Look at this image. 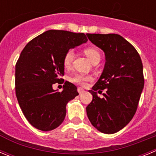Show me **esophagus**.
Instances as JSON below:
<instances>
[{"label": "esophagus", "instance_id": "esophagus-1", "mask_svg": "<svg viewBox=\"0 0 156 156\" xmlns=\"http://www.w3.org/2000/svg\"><path fill=\"white\" fill-rule=\"evenodd\" d=\"M77 90H78V92H79L80 94H83V93L85 92V90H84V89H83L82 87H78V89H77Z\"/></svg>", "mask_w": 156, "mask_h": 156}]
</instances>
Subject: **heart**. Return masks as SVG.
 <instances>
[{
    "label": "heart",
    "mask_w": 156,
    "mask_h": 156,
    "mask_svg": "<svg viewBox=\"0 0 156 156\" xmlns=\"http://www.w3.org/2000/svg\"><path fill=\"white\" fill-rule=\"evenodd\" d=\"M84 54L87 55L91 62H94L97 59H101V54L99 51L94 47H87L83 50ZM74 58V52L72 49L68 50L65 53L62 59V63L65 68H69L73 63ZM93 77L90 75H86L83 73H77L74 75L72 78V81L76 84L81 86H85L87 83L91 81Z\"/></svg>",
    "instance_id": "heart-1"
}]
</instances>
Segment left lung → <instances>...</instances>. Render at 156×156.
Wrapping results in <instances>:
<instances>
[{
	"label": "left lung",
	"instance_id": "obj_1",
	"mask_svg": "<svg viewBox=\"0 0 156 156\" xmlns=\"http://www.w3.org/2000/svg\"><path fill=\"white\" fill-rule=\"evenodd\" d=\"M92 43L103 50L106 62L100 79L89 90L93 100L87 114L94 128L114 134L131 121L144 87L143 66L135 47L117 34H87ZM105 90L104 98L96 91Z\"/></svg>",
	"mask_w": 156,
	"mask_h": 156
}]
</instances>
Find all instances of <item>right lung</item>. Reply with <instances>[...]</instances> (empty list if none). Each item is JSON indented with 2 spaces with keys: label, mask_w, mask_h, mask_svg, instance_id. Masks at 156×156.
Returning <instances> with one entry per match:
<instances>
[{
  "label": "right lung",
  "mask_w": 156,
  "mask_h": 156,
  "mask_svg": "<svg viewBox=\"0 0 156 156\" xmlns=\"http://www.w3.org/2000/svg\"><path fill=\"white\" fill-rule=\"evenodd\" d=\"M87 42L83 33L48 30L31 40L21 51L15 66V93L28 122L43 131L53 130L64 121L67 103L78 95L77 87L65 82L63 90L52 89L63 83L62 59L70 48Z\"/></svg>",
  "instance_id": "right-lung-1"
}]
</instances>
